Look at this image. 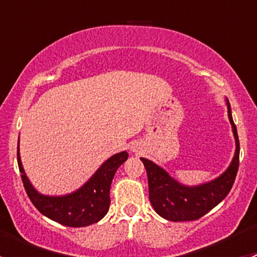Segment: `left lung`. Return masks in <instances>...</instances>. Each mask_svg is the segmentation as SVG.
Listing matches in <instances>:
<instances>
[{"mask_svg": "<svg viewBox=\"0 0 257 257\" xmlns=\"http://www.w3.org/2000/svg\"><path fill=\"white\" fill-rule=\"evenodd\" d=\"M226 103L227 114L236 142V152L231 164L221 177L203 185L184 186L157 164L145 158H141L147 170L150 203L155 211L164 219L170 221H191L200 219L221 203L231 190L239 169L240 143L229 100H226Z\"/></svg>", "mask_w": 257, "mask_h": 257, "instance_id": "obj_1", "label": "left lung"}]
</instances>
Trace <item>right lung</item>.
<instances>
[{
  "instance_id": "right-lung-1",
  "label": "right lung",
  "mask_w": 257,
  "mask_h": 257,
  "mask_svg": "<svg viewBox=\"0 0 257 257\" xmlns=\"http://www.w3.org/2000/svg\"><path fill=\"white\" fill-rule=\"evenodd\" d=\"M128 159V153L113 155L95 172L82 188L64 196H45L35 190L22 168L20 148L17 147V162L21 179L28 198L45 216L71 227H82L98 222L108 212L110 205V184L116 169Z\"/></svg>"
}]
</instances>
